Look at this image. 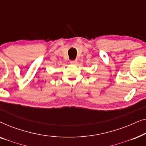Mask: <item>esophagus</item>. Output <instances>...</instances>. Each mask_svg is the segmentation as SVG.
Wrapping results in <instances>:
<instances>
[{
	"instance_id": "34e87169",
	"label": "esophagus",
	"mask_w": 146,
	"mask_h": 146,
	"mask_svg": "<svg viewBox=\"0 0 146 146\" xmlns=\"http://www.w3.org/2000/svg\"><path fill=\"white\" fill-rule=\"evenodd\" d=\"M70 63L71 64H76L77 60H70Z\"/></svg>"
}]
</instances>
